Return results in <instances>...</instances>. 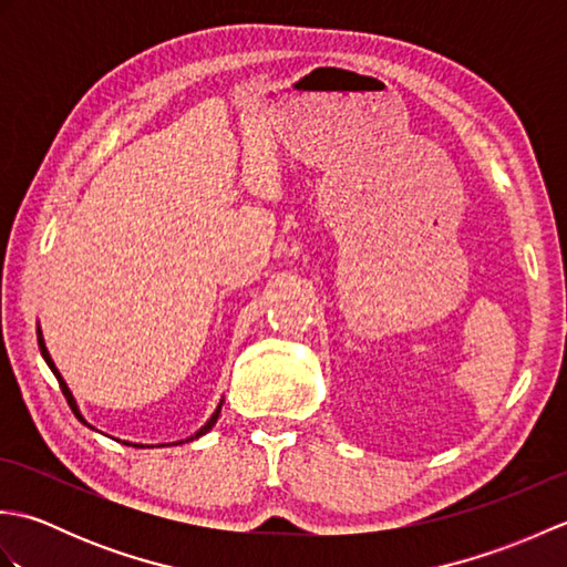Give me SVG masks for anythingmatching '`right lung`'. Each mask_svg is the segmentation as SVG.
Wrapping results in <instances>:
<instances>
[{"label": "right lung", "mask_w": 567, "mask_h": 567, "mask_svg": "<svg viewBox=\"0 0 567 567\" xmlns=\"http://www.w3.org/2000/svg\"><path fill=\"white\" fill-rule=\"evenodd\" d=\"M39 348H41V355L45 358V363L48 365H51V370H53V375L58 378V384H60V390H63V394H65V400H68V404H70V409H72V414H75L80 421H82V424H87V421H84L82 419V414L78 412V404H75V400H72V394H70V390H68V384H65V380L63 378H60V372H58V368H55V363H53V360H51V353H48L45 351V343H43V336H41V329H39ZM219 412H221V404L219 406H216V412L212 414V419L207 421V424H204L197 433H195V436H189L187 441H195V439H199V436H204V433H207L214 424H216V419H219ZM90 426V424H87ZM179 443H183V441H179ZM131 445V443H128ZM136 445V449H143V445H138V443H134Z\"/></svg>", "instance_id": "1"}]
</instances>
